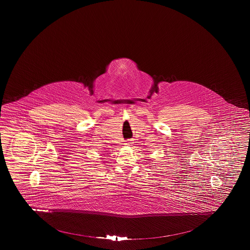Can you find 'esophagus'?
Instances as JSON below:
<instances>
[{"instance_id":"1","label":"esophagus","mask_w":250,"mask_h":250,"mask_svg":"<svg viewBox=\"0 0 250 250\" xmlns=\"http://www.w3.org/2000/svg\"><path fill=\"white\" fill-rule=\"evenodd\" d=\"M131 141H127L126 143H125V145H126V146H131Z\"/></svg>"}]
</instances>
